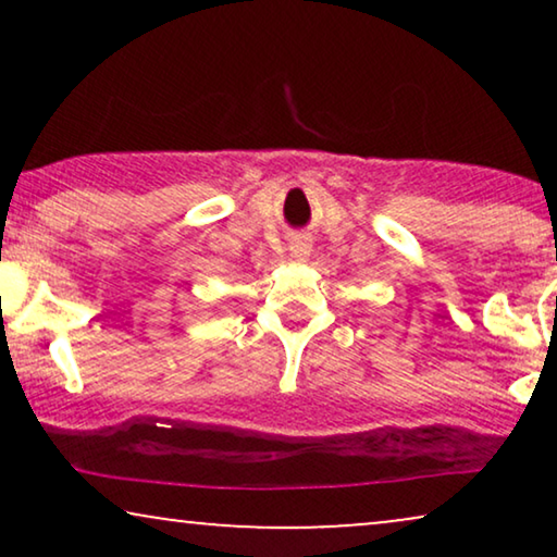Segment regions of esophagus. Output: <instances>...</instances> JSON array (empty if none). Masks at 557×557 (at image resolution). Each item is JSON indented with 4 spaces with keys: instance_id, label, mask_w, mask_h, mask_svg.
Returning a JSON list of instances; mask_svg holds the SVG:
<instances>
[{
    "instance_id": "esophagus-1",
    "label": "esophagus",
    "mask_w": 557,
    "mask_h": 557,
    "mask_svg": "<svg viewBox=\"0 0 557 557\" xmlns=\"http://www.w3.org/2000/svg\"><path fill=\"white\" fill-rule=\"evenodd\" d=\"M304 253H307V250H304Z\"/></svg>"
}]
</instances>
